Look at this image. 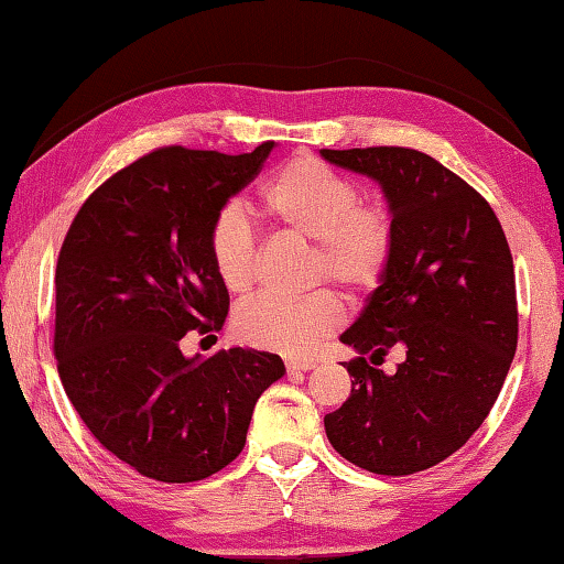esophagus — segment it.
<instances>
[{"mask_svg": "<svg viewBox=\"0 0 564 564\" xmlns=\"http://www.w3.org/2000/svg\"><path fill=\"white\" fill-rule=\"evenodd\" d=\"M314 369V361L310 359H288V371H310Z\"/></svg>", "mask_w": 564, "mask_h": 564, "instance_id": "34e87169", "label": "esophagus"}]
</instances>
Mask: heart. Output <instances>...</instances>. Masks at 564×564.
<instances>
[{
	"instance_id": "b5f03b06",
	"label": "heart",
	"mask_w": 564,
	"mask_h": 564,
	"mask_svg": "<svg viewBox=\"0 0 564 564\" xmlns=\"http://www.w3.org/2000/svg\"><path fill=\"white\" fill-rule=\"evenodd\" d=\"M359 185L317 155H294L260 187V215L276 232L312 242L314 282L329 280L351 297L379 288L397 247V227L381 203L359 200ZM207 254L223 290L250 294L257 282V237L237 207L215 215ZM344 319L329 290L307 297L264 294L235 314V337L257 349L307 354Z\"/></svg>"
}]
</instances>
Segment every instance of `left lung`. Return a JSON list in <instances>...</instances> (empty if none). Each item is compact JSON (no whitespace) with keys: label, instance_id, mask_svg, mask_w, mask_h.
<instances>
[{"label":"left lung","instance_id":"1","mask_svg":"<svg viewBox=\"0 0 564 564\" xmlns=\"http://www.w3.org/2000/svg\"><path fill=\"white\" fill-rule=\"evenodd\" d=\"M322 155L379 181L397 227L387 276L341 334L359 357L344 361L351 393L324 429L354 466L411 476L456 453L498 399L518 349L512 254L486 197L436 158L401 145ZM393 346L408 359L383 375Z\"/></svg>","mask_w":564,"mask_h":564}]
</instances>
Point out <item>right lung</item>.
I'll use <instances>...</instances> for the list:
<instances>
[{"mask_svg":"<svg viewBox=\"0 0 564 564\" xmlns=\"http://www.w3.org/2000/svg\"><path fill=\"white\" fill-rule=\"evenodd\" d=\"M227 155L163 145L86 197L56 262L54 357L68 401L106 451L141 476L195 482L245 448L276 354L185 359L181 339L217 332L230 297L207 232L272 151Z\"/></svg>","mask_w":564,"mask_h":564,"instance_id":"right-lung-1","label":"right lung"}]
</instances>
